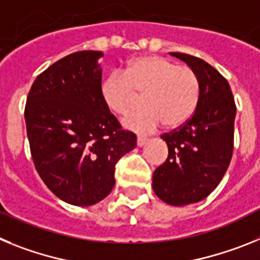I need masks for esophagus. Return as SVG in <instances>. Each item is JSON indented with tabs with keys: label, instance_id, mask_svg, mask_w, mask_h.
Segmentation results:
<instances>
[{
	"label": "esophagus",
	"instance_id": "1",
	"mask_svg": "<svg viewBox=\"0 0 260 260\" xmlns=\"http://www.w3.org/2000/svg\"><path fill=\"white\" fill-rule=\"evenodd\" d=\"M146 143H147V138H144V137H138V139H137L138 147H143Z\"/></svg>",
	"mask_w": 260,
	"mask_h": 260
}]
</instances>
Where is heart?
<instances>
[{
	"label": "heart",
	"mask_w": 260,
	"mask_h": 260,
	"mask_svg": "<svg viewBox=\"0 0 260 260\" xmlns=\"http://www.w3.org/2000/svg\"><path fill=\"white\" fill-rule=\"evenodd\" d=\"M143 95L144 107L122 119V125L147 134L164 122L182 125L194 113L199 99V80L186 65L160 56L133 59L122 73H112L102 83V98L117 114L128 113Z\"/></svg>",
	"instance_id": "obj_1"
}]
</instances>
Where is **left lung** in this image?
<instances>
[{
  "label": "left lung",
  "mask_w": 260,
  "mask_h": 260,
  "mask_svg": "<svg viewBox=\"0 0 260 260\" xmlns=\"http://www.w3.org/2000/svg\"><path fill=\"white\" fill-rule=\"evenodd\" d=\"M171 54L195 71L199 99L187 122L161 135L168 158L153 172L152 187L162 202L181 207L207 198L228 169L236 104L226 79L210 63L185 53Z\"/></svg>",
  "instance_id": "1"
}]
</instances>
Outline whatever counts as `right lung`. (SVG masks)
<instances>
[{"mask_svg":"<svg viewBox=\"0 0 260 260\" xmlns=\"http://www.w3.org/2000/svg\"><path fill=\"white\" fill-rule=\"evenodd\" d=\"M104 53H71L41 73L24 118L36 171L57 198L88 207L112 191L116 164L137 146L102 98Z\"/></svg>","mask_w":260,"mask_h":260,"instance_id":"add662e5","label":"right lung"}]
</instances>
